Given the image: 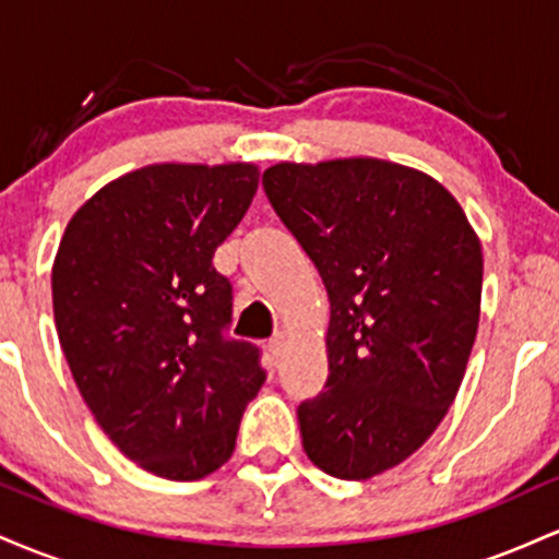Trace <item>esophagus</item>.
Segmentation results:
<instances>
[{"instance_id":"1","label":"esophagus","mask_w":559,"mask_h":559,"mask_svg":"<svg viewBox=\"0 0 559 559\" xmlns=\"http://www.w3.org/2000/svg\"><path fill=\"white\" fill-rule=\"evenodd\" d=\"M284 346H286V333L278 331V333H275V336L271 338V342H267V352H271L273 357H278L281 352H284Z\"/></svg>"}]
</instances>
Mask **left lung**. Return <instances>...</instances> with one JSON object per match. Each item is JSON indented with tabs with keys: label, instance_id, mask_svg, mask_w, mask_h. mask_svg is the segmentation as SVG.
<instances>
[{
	"label": "left lung",
	"instance_id": "obj_1",
	"mask_svg": "<svg viewBox=\"0 0 559 559\" xmlns=\"http://www.w3.org/2000/svg\"><path fill=\"white\" fill-rule=\"evenodd\" d=\"M262 186L331 301L329 378L297 409L301 447L333 478H373L418 452L457 396L480 241L444 186L386 159L278 163Z\"/></svg>",
	"mask_w": 559,
	"mask_h": 559
}]
</instances>
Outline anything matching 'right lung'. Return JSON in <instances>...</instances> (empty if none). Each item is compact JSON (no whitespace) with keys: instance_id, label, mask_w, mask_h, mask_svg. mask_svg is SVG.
Wrapping results in <instances>:
<instances>
[{"instance_id":"add662e5","label":"right lung","mask_w":559,"mask_h":559,"mask_svg":"<svg viewBox=\"0 0 559 559\" xmlns=\"http://www.w3.org/2000/svg\"><path fill=\"white\" fill-rule=\"evenodd\" d=\"M258 183L252 163L146 165L102 186L57 249L55 325L75 386L112 444L159 478L228 463L265 383L258 346L223 336L234 297L213 267Z\"/></svg>"}]
</instances>
